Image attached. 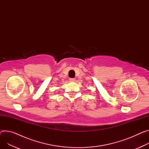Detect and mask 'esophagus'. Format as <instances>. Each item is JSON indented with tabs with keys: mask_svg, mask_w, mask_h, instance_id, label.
<instances>
[{
	"mask_svg": "<svg viewBox=\"0 0 149 149\" xmlns=\"http://www.w3.org/2000/svg\"><path fill=\"white\" fill-rule=\"evenodd\" d=\"M69 81H70V82H74L76 81V79L74 78H70L69 79Z\"/></svg>",
	"mask_w": 149,
	"mask_h": 149,
	"instance_id": "obj_1",
	"label": "esophagus"
}]
</instances>
